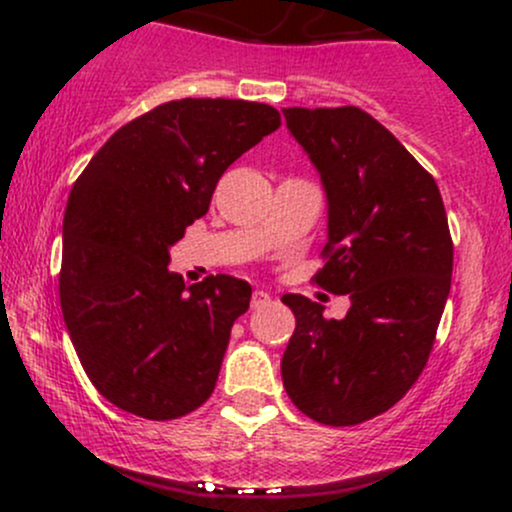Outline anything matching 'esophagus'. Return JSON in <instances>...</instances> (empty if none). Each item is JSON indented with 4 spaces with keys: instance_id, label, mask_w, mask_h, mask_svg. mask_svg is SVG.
I'll list each match as a JSON object with an SVG mask.
<instances>
[{
    "instance_id": "1",
    "label": "esophagus",
    "mask_w": 512,
    "mask_h": 512,
    "mask_svg": "<svg viewBox=\"0 0 512 512\" xmlns=\"http://www.w3.org/2000/svg\"><path fill=\"white\" fill-rule=\"evenodd\" d=\"M252 308H262V305H267L269 303V293L267 291H262V289H257L255 293H252Z\"/></svg>"
}]
</instances>
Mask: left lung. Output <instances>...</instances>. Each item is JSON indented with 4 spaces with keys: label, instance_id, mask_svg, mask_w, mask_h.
<instances>
[{
    "label": "left lung",
    "instance_id": "left-lung-1",
    "mask_svg": "<svg viewBox=\"0 0 512 512\" xmlns=\"http://www.w3.org/2000/svg\"><path fill=\"white\" fill-rule=\"evenodd\" d=\"M281 113L327 195L313 281L351 298L342 320H327L320 303L281 296L296 315L281 378L305 416L356 426L397 404L426 366L450 293L448 216L431 173L361 108Z\"/></svg>",
    "mask_w": 512,
    "mask_h": 512
}]
</instances>
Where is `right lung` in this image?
Instances as JSON below:
<instances>
[{"label":"right lung","instance_id":"right-lung-1","mask_svg":"<svg viewBox=\"0 0 512 512\" xmlns=\"http://www.w3.org/2000/svg\"><path fill=\"white\" fill-rule=\"evenodd\" d=\"M279 125L264 103L170 101L117 129L74 182L62 315L86 375L115 407L168 421L214 392L252 289L228 274L187 289L168 272L170 245L207 214L223 170Z\"/></svg>","mask_w":512,"mask_h":512}]
</instances>
